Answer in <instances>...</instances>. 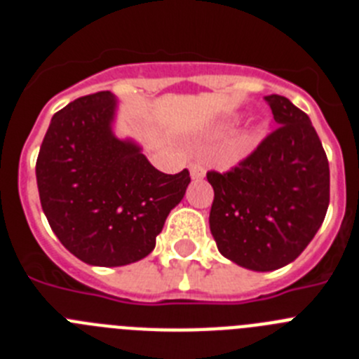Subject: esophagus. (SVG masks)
I'll return each instance as SVG.
<instances>
[{
  "instance_id": "obj_1",
  "label": "esophagus",
  "mask_w": 359,
  "mask_h": 359,
  "mask_svg": "<svg viewBox=\"0 0 359 359\" xmlns=\"http://www.w3.org/2000/svg\"><path fill=\"white\" fill-rule=\"evenodd\" d=\"M189 169H190V176H192V180H201V177H205V172H207V170H205V165H203L199 160L190 161Z\"/></svg>"
}]
</instances>
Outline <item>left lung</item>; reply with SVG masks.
I'll use <instances>...</instances> for the list:
<instances>
[{"instance_id": "1", "label": "left lung", "mask_w": 359, "mask_h": 359, "mask_svg": "<svg viewBox=\"0 0 359 359\" xmlns=\"http://www.w3.org/2000/svg\"><path fill=\"white\" fill-rule=\"evenodd\" d=\"M275 131L226 172L208 170L210 231L231 262L271 271L290 264L322 226L329 161L309 116L290 98L264 97Z\"/></svg>"}]
</instances>
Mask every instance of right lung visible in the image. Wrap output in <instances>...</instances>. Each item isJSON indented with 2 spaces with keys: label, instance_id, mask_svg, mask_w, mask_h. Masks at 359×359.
Segmentation results:
<instances>
[{
  "label": "right lung",
  "instance_id": "obj_1",
  "mask_svg": "<svg viewBox=\"0 0 359 359\" xmlns=\"http://www.w3.org/2000/svg\"><path fill=\"white\" fill-rule=\"evenodd\" d=\"M115 97L77 98L53 115L36 163L41 207L62 246L93 266H126L154 250L190 172L163 174L111 133Z\"/></svg>",
  "mask_w": 359,
  "mask_h": 359
}]
</instances>
